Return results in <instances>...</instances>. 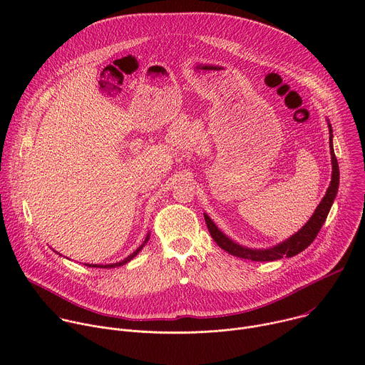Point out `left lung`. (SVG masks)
Returning <instances> with one entry per match:
<instances>
[{
	"label": "left lung",
	"instance_id": "8db88e82",
	"mask_svg": "<svg viewBox=\"0 0 365 365\" xmlns=\"http://www.w3.org/2000/svg\"><path fill=\"white\" fill-rule=\"evenodd\" d=\"M329 143H331V155H332V180L331 185L327 190V195L324 196L322 202L318 205L315 214L312 215V218L309 220V222L299 231L296 232L293 237H290L289 240H286L284 242L269 248V250H251V248H245L241 247L235 242H232L228 237H225L217 227L215 224L211 221V218L205 215V222L207 227V231H210L211 237L214 238V241L225 251H228L230 254L240 257V258H247L251 259V262H274V259L283 258V257H293L299 252H302L304 248H307L314 240L317 238L318 232L321 231L331 206L334 203V199L336 196L338 192V186H339V168H338V160L335 158L334 153V147H332V128L329 125Z\"/></svg>",
	"mask_w": 365,
	"mask_h": 365
}]
</instances>
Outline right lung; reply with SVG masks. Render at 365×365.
Here are the masks:
<instances>
[{
	"label": "right lung",
	"mask_w": 365,
	"mask_h": 365,
	"mask_svg": "<svg viewBox=\"0 0 365 365\" xmlns=\"http://www.w3.org/2000/svg\"><path fill=\"white\" fill-rule=\"evenodd\" d=\"M147 241H148V235H147V238L144 240V242H143V244H141V245H140V247H138V248H137V250H135V251H134L131 255H128L125 259H123V262H120V263H114V264H106V266H103V264H86V266H88V267H96V269H111V267L124 266L125 263H128V262H130V259H131L133 257H135V255L138 254V251H140V250L144 247V244H145Z\"/></svg>",
	"instance_id": "obj_1"
}]
</instances>
